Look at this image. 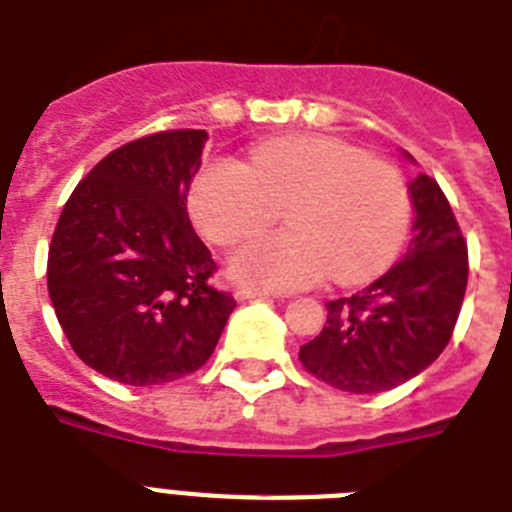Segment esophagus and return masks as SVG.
I'll return each instance as SVG.
<instances>
[{
  "mask_svg": "<svg viewBox=\"0 0 512 512\" xmlns=\"http://www.w3.org/2000/svg\"><path fill=\"white\" fill-rule=\"evenodd\" d=\"M269 295H277L272 290H261V287H238L235 298L238 301H248V298H269Z\"/></svg>",
  "mask_w": 512,
  "mask_h": 512,
  "instance_id": "obj_1",
  "label": "esophagus"
}]
</instances>
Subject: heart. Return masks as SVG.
<instances>
[{"instance_id": "1", "label": "heart", "mask_w": 512, "mask_h": 512, "mask_svg": "<svg viewBox=\"0 0 512 512\" xmlns=\"http://www.w3.org/2000/svg\"><path fill=\"white\" fill-rule=\"evenodd\" d=\"M190 206L219 243L253 238L287 217V232L232 256V274L269 290L358 282L395 259L411 225V190L395 164L332 135L259 143L248 164L217 159L198 172Z\"/></svg>"}]
</instances>
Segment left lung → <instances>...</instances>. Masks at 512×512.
<instances>
[{"label": "left lung", "instance_id": "obj_1", "mask_svg": "<svg viewBox=\"0 0 512 512\" xmlns=\"http://www.w3.org/2000/svg\"><path fill=\"white\" fill-rule=\"evenodd\" d=\"M411 248L361 293L327 303V322L298 361L342 392H384L439 358L453 337L468 285V246L437 180L411 185Z\"/></svg>", "mask_w": 512, "mask_h": 512}]
</instances>
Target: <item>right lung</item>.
<instances>
[{"label":"right lung","instance_id":"obj_1","mask_svg":"<svg viewBox=\"0 0 512 512\" xmlns=\"http://www.w3.org/2000/svg\"><path fill=\"white\" fill-rule=\"evenodd\" d=\"M206 130H159L109 151L67 198L46 285L80 361L130 387L198 371L235 298L188 217Z\"/></svg>","mask_w":512,"mask_h":512}]
</instances>
